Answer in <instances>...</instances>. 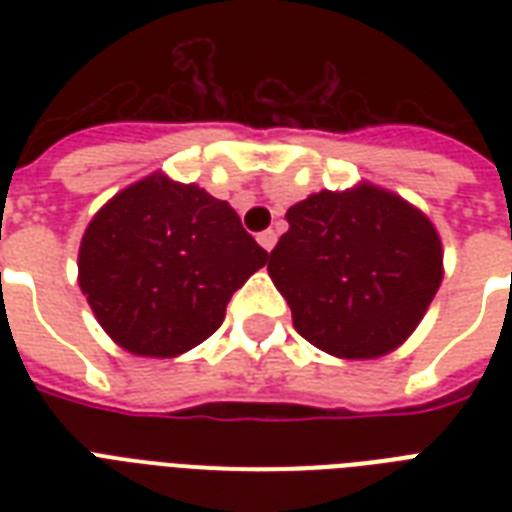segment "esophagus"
I'll list each match as a JSON object with an SVG mask.
<instances>
[{
    "instance_id": "1",
    "label": "esophagus",
    "mask_w": 512,
    "mask_h": 512,
    "mask_svg": "<svg viewBox=\"0 0 512 512\" xmlns=\"http://www.w3.org/2000/svg\"><path fill=\"white\" fill-rule=\"evenodd\" d=\"M276 231H263V233H257V241H260V247L265 249V252H271L273 247H276Z\"/></svg>"
}]
</instances>
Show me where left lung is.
I'll list each match as a JSON object with an SVG mask.
<instances>
[{"instance_id":"1","label":"left lung","mask_w":512,"mask_h":512,"mask_svg":"<svg viewBox=\"0 0 512 512\" xmlns=\"http://www.w3.org/2000/svg\"><path fill=\"white\" fill-rule=\"evenodd\" d=\"M287 223L268 273L305 340L329 356L377 358L412 335L444 279L441 239L420 209L361 183L311 193Z\"/></svg>"}]
</instances>
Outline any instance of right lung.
<instances>
[{
  "label": "right lung",
  "instance_id": "1",
  "mask_svg": "<svg viewBox=\"0 0 512 512\" xmlns=\"http://www.w3.org/2000/svg\"><path fill=\"white\" fill-rule=\"evenodd\" d=\"M265 263L228 201L154 172L90 220L79 287L116 345L175 358L215 335L233 292Z\"/></svg>",
  "mask_w": 512,
  "mask_h": 512
}]
</instances>
